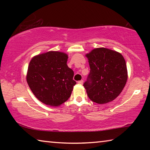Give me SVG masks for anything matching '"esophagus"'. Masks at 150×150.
I'll list each match as a JSON object with an SVG mask.
<instances>
[{"instance_id": "34e87169", "label": "esophagus", "mask_w": 150, "mask_h": 150, "mask_svg": "<svg viewBox=\"0 0 150 150\" xmlns=\"http://www.w3.org/2000/svg\"><path fill=\"white\" fill-rule=\"evenodd\" d=\"M78 83H79V85H82L83 83V80L79 81H78Z\"/></svg>"}]
</instances>
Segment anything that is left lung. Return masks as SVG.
<instances>
[{
    "label": "left lung",
    "instance_id": "left-lung-1",
    "mask_svg": "<svg viewBox=\"0 0 150 150\" xmlns=\"http://www.w3.org/2000/svg\"><path fill=\"white\" fill-rule=\"evenodd\" d=\"M90 73L83 84L90 99L98 104L115 100L125 86L128 72L120 53L105 47L96 48L86 55Z\"/></svg>",
    "mask_w": 150,
    "mask_h": 150
}]
</instances>
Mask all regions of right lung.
I'll return each mask as SVG.
<instances>
[{
	"mask_svg": "<svg viewBox=\"0 0 150 150\" xmlns=\"http://www.w3.org/2000/svg\"><path fill=\"white\" fill-rule=\"evenodd\" d=\"M68 56L59 52H49L33 57L26 80L38 99L47 105L57 106L71 95L74 72L67 65Z\"/></svg>",
	"mask_w": 150,
	"mask_h": 150,
	"instance_id": "1",
	"label": "right lung"
}]
</instances>
